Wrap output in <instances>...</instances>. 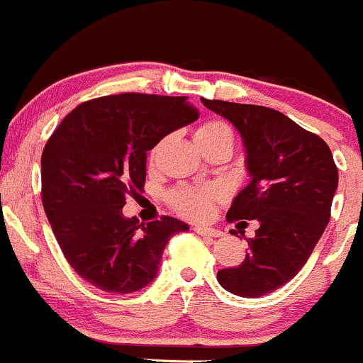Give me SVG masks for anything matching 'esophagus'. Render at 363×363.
I'll list each match as a JSON object with an SVG mask.
<instances>
[{
    "label": "esophagus",
    "instance_id": "1",
    "mask_svg": "<svg viewBox=\"0 0 363 363\" xmlns=\"http://www.w3.org/2000/svg\"><path fill=\"white\" fill-rule=\"evenodd\" d=\"M194 231L201 236H207V238H219V236H223L221 230H216V228L209 226H195Z\"/></svg>",
    "mask_w": 363,
    "mask_h": 363
}]
</instances>
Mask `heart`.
I'll return each mask as SVG.
<instances>
[{"label":"heart","mask_w":363,"mask_h":363,"mask_svg":"<svg viewBox=\"0 0 363 363\" xmlns=\"http://www.w3.org/2000/svg\"><path fill=\"white\" fill-rule=\"evenodd\" d=\"M218 138H230L233 142V132L221 120L206 121L195 132V140L197 142L218 140ZM214 197L216 192L211 189H180L169 194V203L173 206L174 211H178L185 218L202 219L209 216L211 203H213Z\"/></svg>","instance_id":"obj_1"}]
</instances>
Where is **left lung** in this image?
Listing matches in <instances>:
<instances>
[{"label":"left lung","instance_id":"left-lung-1","mask_svg":"<svg viewBox=\"0 0 363 363\" xmlns=\"http://www.w3.org/2000/svg\"><path fill=\"white\" fill-rule=\"evenodd\" d=\"M201 101L235 125L247 152L250 183L226 219L259 221L245 260L219 271L218 281L233 295L259 298L295 278L311 257L331 218L337 168L323 138L276 109Z\"/></svg>","mask_w":363,"mask_h":363}]
</instances>
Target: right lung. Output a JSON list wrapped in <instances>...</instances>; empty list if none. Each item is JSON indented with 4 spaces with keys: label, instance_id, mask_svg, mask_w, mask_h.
I'll list each match as a JSON object with an SVG mask.
<instances>
[{
    "label": "right lung",
    "instance_id": "add662e5",
    "mask_svg": "<svg viewBox=\"0 0 363 363\" xmlns=\"http://www.w3.org/2000/svg\"><path fill=\"white\" fill-rule=\"evenodd\" d=\"M197 118L186 97L128 92L85 101L52 132L40 157L43 206L65 259L92 286H147L171 236L189 230L171 216L144 225L121 209L144 190L147 150Z\"/></svg>",
    "mask_w": 363,
    "mask_h": 363
}]
</instances>
